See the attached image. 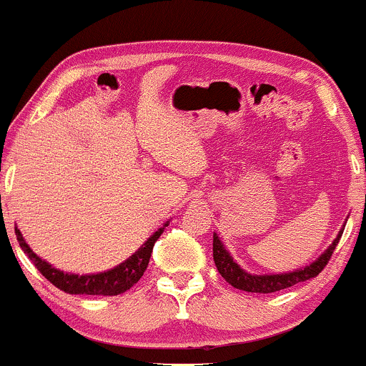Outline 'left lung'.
<instances>
[{
  "label": "left lung",
  "instance_id": "obj_1",
  "mask_svg": "<svg viewBox=\"0 0 366 366\" xmlns=\"http://www.w3.org/2000/svg\"><path fill=\"white\" fill-rule=\"evenodd\" d=\"M342 232L344 229H340L339 235L335 237V240L330 244V247H328L325 252L318 257V259L311 262V264L305 266V268H299L295 269V272H289V273H278V274L247 273L245 269H242L235 261H233V257L229 256L228 250L224 249L223 242L219 240L217 233H214V237H212V257H214L217 272L221 273V277H223L232 287L245 290V292L272 294V292H278V290L289 289V287L295 285V283L306 282L310 280V278H315L316 274H320V272L327 266V262L330 261V256L334 254L335 247H337L340 237H342Z\"/></svg>",
  "mask_w": 366,
  "mask_h": 366
}]
</instances>
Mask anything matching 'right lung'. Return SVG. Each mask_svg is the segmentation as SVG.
Listing matches in <instances>:
<instances>
[{
	"mask_svg": "<svg viewBox=\"0 0 366 366\" xmlns=\"http://www.w3.org/2000/svg\"><path fill=\"white\" fill-rule=\"evenodd\" d=\"M169 224L167 221L164 227H161L157 232L152 235L145 244L139 247L133 256L128 257L124 262L116 266V268L109 269L104 273H93V274H74V273H64L60 269L53 268L50 262L41 259L39 256H36L32 252V249L29 247L27 242L24 240L20 229L15 228V235L22 247L24 252L27 254L29 259L34 262L36 268L39 269V273L46 278L48 282H51L56 289L64 290L67 294H86V295H119L126 290H129L131 287L137 283L139 278L145 273L147 266H149L152 249L154 244L159 240V237L162 235L164 228Z\"/></svg>",
	"mask_w": 366,
	"mask_h": 366,
	"instance_id": "right-lung-1",
	"label": "right lung"
}]
</instances>
